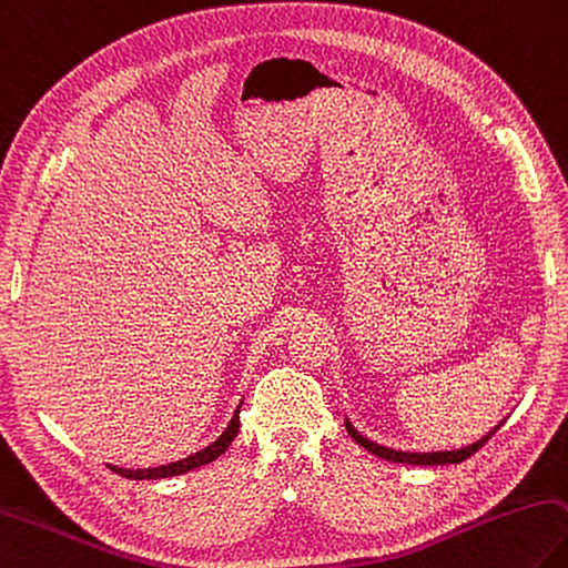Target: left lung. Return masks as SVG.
Here are the masks:
<instances>
[{"mask_svg": "<svg viewBox=\"0 0 568 568\" xmlns=\"http://www.w3.org/2000/svg\"><path fill=\"white\" fill-rule=\"evenodd\" d=\"M504 425V419L499 422L497 427H491L487 435H484L481 439L471 442V445L467 447H459V449H442V452H402V449H392V447H385V445H377V442L367 439L365 435H359V432L353 427V422H349L345 417V429L347 435L353 437L359 447H365L367 452H373L375 457L385 459V462H397V464H415V467H437V464H459L464 459H469L474 452L481 449L487 442L491 439L494 432H497L499 427Z\"/></svg>", "mask_w": 568, "mask_h": 568, "instance_id": "1", "label": "left lung"}]
</instances>
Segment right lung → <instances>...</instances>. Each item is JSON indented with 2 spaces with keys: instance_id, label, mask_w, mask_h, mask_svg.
I'll return each mask as SVG.
<instances>
[{
  "instance_id": "1",
  "label": "right lung",
  "mask_w": 568,
  "mask_h": 568,
  "mask_svg": "<svg viewBox=\"0 0 568 568\" xmlns=\"http://www.w3.org/2000/svg\"><path fill=\"white\" fill-rule=\"evenodd\" d=\"M241 405H243V402H241ZM241 405L235 407L233 417H231V425L223 429V435L215 442H211L209 447L195 452V455H189L185 459L171 462V464H161V467H149V469H126V467H116V464H109V467L116 474H121V477H126V479H169V477H179V474L199 469V467H203V464H211L213 459H219L223 452L231 447V442L235 439V435H239V429H241Z\"/></svg>"
}]
</instances>
